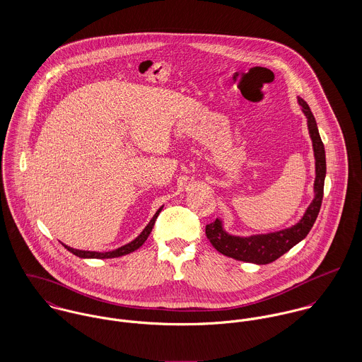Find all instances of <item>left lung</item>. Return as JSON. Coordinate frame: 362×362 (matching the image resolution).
I'll return each instance as SVG.
<instances>
[{
  "label": "left lung",
  "instance_id": "8db88e82",
  "mask_svg": "<svg viewBox=\"0 0 362 362\" xmlns=\"http://www.w3.org/2000/svg\"><path fill=\"white\" fill-rule=\"evenodd\" d=\"M298 99V104L304 115L307 117L308 131H310L312 149L315 157V181H313V199L307 207L304 216L298 223L291 227L266 233V234H254L248 237L233 235L224 230V224L221 218H216L214 223L207 224L206 237L210 244L223 255L228 258L257 263V264H266L283 254L290 251L294 245L303 241L313 226L319 209L322 205L323 198V185L326 177V156H325V146L322 144L317 125L315 117L310 111V105L301 98Z\"/></svg>",
  "mask_w": 362,
  "mask_h": 362
}]
</instances>
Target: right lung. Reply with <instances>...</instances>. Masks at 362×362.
Wrapping results in <instances>:
<instances>
[{
	"mask_svg": "<svg viewBox=\"0 0 362 362\" xmlns=\"http://www.w3.org/2000/svg\"><path fill=\"white\" fill-rule=\"evenodd\" d=\"M161 210H163V206H160V209L156 211L155 216L152 217V220L148 223V226L142 230V233H141L135 240H132L131 243H128V244H125V245H122V247H119V248H117V250H112V251H108V252H98V251L75 250V248H71V247H68V245H65V244H62V245H64L69 252H72L74 255H76L78 258L111 259L128 255V254L136 251L138 248H141V247L144 245V243L148 240V237H149V234L152 233V228H153V226H155L156 218H157V216H158V213H160Z\"/></svg>",
	"mask_w": 362,
	"mask_h": 362,
	"instance_id": "add662e5",
	"label": "right lung"
}]
</instances>
